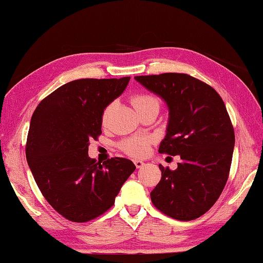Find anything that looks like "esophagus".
I'll list each match as a JSON object with an SVG mask.
<instances>
[{"label":"esophagus","mask_w":263,"mask_h":263,"mask_svg":"<svg viewBox=\"0 0 263 263\" xmlns=\"http://www.w3.org/2000/svg\"><path fill=\"white\" fill-rule=\"evenodd\" d=\"M135 164H136L137 168H141V167H144L145 162H142L141 160H135Z\"/></svg>","instance_id":"obj_1"}]
</instances>
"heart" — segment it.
I'll return each instance as SVG.
<instances>
[{
  "instance_id": "obj_1",
  "label": "heart",
  "mask_w": 263,
  "mask_h": 263,
  "mask_svg": "<svg viewBox=\"0 0 263 263\" xmlns=\"http://www.w3.org/2000/svg\"><path fill=\"white\" fill-rule=\"evenodd\" d=\"M159 104L158 100L155 99L152 95H147V94H139L132 97V104L136 109H139L141 106L148 105V104ZM111 109H112V105L106 106L105 110L103 111V115H102V123L105 124L108 123L110 114H111ZM151 142H152V138L151 137H133L130 138V139H126L122 142V148L125 153H127L131 157H136V158H141L144 155L147 154Z\"/></svg>"
}]
</instances>
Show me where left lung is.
Masks as SVG:
<instances>
[{
	"mask_svg": "<svg viewBox=\"0 0 263 263\" xmlns=\"http://www.w3.org/2000/svg\"><path fill=\"white\" fill-rule=\"evenodd\" d=\"M135 79L167 104L159 152L181 158L175 171L159 164L161 180L151 193L152 203L174 219H196L210 210L229 179L234 131L226 106L215 89L188 74Z\"/></svg>",
	"mask_w": 263,
	"mask_h": 263,
	"instance_id": "1",
	"label": "left lung"
}]
</instances>
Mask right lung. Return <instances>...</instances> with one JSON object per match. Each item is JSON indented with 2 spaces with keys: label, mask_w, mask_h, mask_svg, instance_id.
<instances>
[{
  "label": "right lung",
  "mask_w": 263,
  "mask_h": 263,
  "mask_svg": "<svg viewBox=\"0 0 263 263\" xmlns=\"http://www.w3.org/2000/svg\"><path fill=\"white\" fill-rule=\"evenodd\" d=\"M130 79L74 80L44 99L31 117L29 167L46 201L68 220L89 221L109 210L135 172L128 159L101 163L88 155L90 140L102 133L103 111Z\"/></svg>",
  "instance_id": "add662e5"
}]
</instances>
